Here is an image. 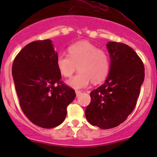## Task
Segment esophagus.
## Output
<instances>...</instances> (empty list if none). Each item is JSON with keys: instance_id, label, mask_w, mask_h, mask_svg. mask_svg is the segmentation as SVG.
Wrapping results in <instances>:
<instances>
[{"instance_id": "obj_1", "label": "esophagus", "mask_w": 157, "mask_h": 157, "mask_svg": "<svg viewBox=\"0 0 157 157\" xmlns=\"http://www.w3.org/2000/svg\"><path fill=\"white\" fill-rule=\"evenodd\" d=\"M80 93H81V91H80V90H76V95H77V96H78Z\"/></svg>"}]
</instances>
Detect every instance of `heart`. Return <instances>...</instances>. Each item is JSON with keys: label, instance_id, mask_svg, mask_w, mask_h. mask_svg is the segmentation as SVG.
Here are the masks:
<instances>
[{"label": "heart", "instance_id": "1", "mask_svg": "<svg viewBox=\"0 0 157 157\" xmlns=\"http://www.w3.org/2000/svg\"><path fill=\"white\" fill-rule=\"evenodd\" d=\"M56 66L64 77H71L78 66L79 72L67 81L74 89L85 88L90 81L94 83L103 81L110 71V58L105 51L87 41L71 45L68 55L59 54L56 58Z\"/></svg>", "mask_w": 157, "mask_h": 157}]
</instances>
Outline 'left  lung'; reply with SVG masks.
Here are the masks:
<instances>
[{
    "mask_svg": "<svg viewBox=\"0 0 157 157\" xmlns=\"http://www.w3.org/2000/svg\"><path fill=\"white\" fill-rule=\"evenodd\" d=\"M111 67L105 83L90 93L85 115L92 125L102 129L124 122L137 104L144 80V66L134 50L121 42H109Z\"/></svg>",
    "mask_w": 157,
    "mask_h": 157,
    "instance_id": "obj_1",
    "label": "left lung"
}]
</instances>
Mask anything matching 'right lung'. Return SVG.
Masks as SVG:
<instances>
[{"mask_svg": "<svg viewBox=\"0 0 157 157\" xmlns=\"http://www.w3.org/2000/svg\"><path fill=\"white\" fill-rule=\"evenodd\" d=\"M58 53L50 39L26 45L14 58L12 74L20 108L36 125L52 128L64 121L76 96L56 66Z\"/></svg>", "mask_w": 157, "mask_h": 157, "instance_id": "1", "label": "right lung"}]
</instances>
